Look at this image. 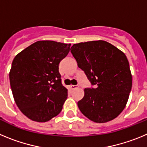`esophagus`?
Returning <instances> with one entry per match:
<instances>
[{
	"mask_svg": "<svg viewBox=\"0 0 147 147\" xmlns=\"http://www.w3.org/2000/svg\"><path fill=\"white\" fill-rule=\"evenodd\" d=\"M78 88L77 85H71V89H72V90L76 89V88Z\"/></svg>",
	"mask_w": 147,
	"mask_h": 147,
	"instance_id": "1",
	"label": "esophagus"
}]
</instances>
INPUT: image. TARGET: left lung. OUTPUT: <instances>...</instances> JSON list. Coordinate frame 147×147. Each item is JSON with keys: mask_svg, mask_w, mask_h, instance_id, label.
<instances>
[{"mask_svg": "<svg viewBox=\"0 0 147 147\" xmlns=\"http://www.w3.org/2000/svg\"><path fill=\"white\" fill-rule=\"evenodd\" d=\"M71 52L94 86L85 88V96L78 102L82 113L96 123L115 119L125 107L132 88L125 54L104 40L74 44Z\"/></svg>", "mask_w": 147, "mask_h": 147, "instance_id": "1", "label": "left lung"}]
</instances>
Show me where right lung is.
Here are the masks:
<instances>
[{
  "label": "right lung",
  "mask_w": 147,
  "mask_h": 147,
  "mask_svg": "<svg viewBox=\"0 0 147 147\" xmlns=\"http://www.w3.org/2000/svg\"><path fill=\"white\" fill-rule=\"evenodd\" d=\"M71 44L41 40L15 56L9 72L14 99L28 119L45 122L62 109L67 90L62 84L59 64Z\"/></svg>",
  "instance_id": "1"
}]
</instances>
